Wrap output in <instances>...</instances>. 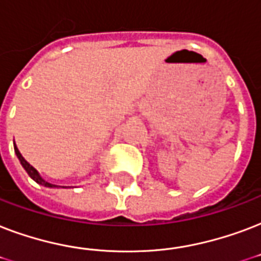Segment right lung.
Segmentation results:
<instances>
[{
	"label": "right lung",
	"mask_w": 261,
	"mask_h": 261,
	"mask_svg": "<svg viewBox=\"0 0 261 261\" xmlns=\"http://www.w3.org/2000/svg\"><path fill=\"white\" fill-rule=\"evenodd\" d=\"M14 151H16V155H17V159L20 160V164H21L22 168L25 169L27 173L30 174V177L32 178V180H35V181L38 182V184H40V186L48 187V188H55V187H59V186H55V184H51V182L46 181V180H44V178H43L40 174H39V172L36 171V169H35V168L32 167L30 163H27L25 159H24V157L21 155V153L18 151L17 146H16V143H14Z\"/></svg>",
	"instance_id": "right-lung-1"
}]
</instances>
